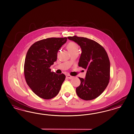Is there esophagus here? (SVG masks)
Segmentation results:
<instances>
[{
	"instance_id": "1",
	"label": "esophagus",
	"mask_w": 134,
	"mask_h": 134,
	"mask_svg": "<svg viewBox=\"0 0 134 134\" xmlns=\"http://www.w3.org/2000/svg\"><path fill=\"white\" fill-rule=\"evenodd\" d=\"M66 77H67L69 79H72L73 78V77L71 76V75H69V74L66 75Z\"/></svg>"
}]
</instances>
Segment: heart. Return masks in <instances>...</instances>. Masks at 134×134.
Wrapping results in <instances>:
<instances>
[{
  "label": "heart",
  "mask_w": 134,
  "mask_h": 134,
  "mask_svg": "<svg viewBox=\"0 0 134 134\" xmlns=\"http://www.w3.org/2000/svg\"><path fill=\"white\" fill-rule=\"evenodd\" d=\"M68 47L69 51L74 50H78L79 46L76 43L74 42H70L68 45Z\"/></svg>",
  "instance_id": "obj_1"
}]
</instances>
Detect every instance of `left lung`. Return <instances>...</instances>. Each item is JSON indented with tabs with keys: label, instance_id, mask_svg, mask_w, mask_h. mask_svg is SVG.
<instances>
[{
	"label": "left lung",
	"instance_id": "8db88e82",
	"mask_svg": "<svg viewBox=\"0 0 134 134\" xmlns=\"http://www.w3.org/2000/svg\"><path fill=\"white\" fill-rule=\"evenodd\" d=\"M80 46L82 53L78 65L87 69L85 79L79 78L81 84L77 94L85 100L94 99L104 91L109 83L110 63L106 50L100 44L84 37H68Z\"/></svg>",
	"mask_w": 134,
	"mask_h": 134
}]
</instances>
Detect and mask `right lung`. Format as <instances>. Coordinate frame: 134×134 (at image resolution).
I'll return each instance as SVG.
<instances>
[{"mask_svg":"<svg viewBox=\"0 0 134 134\" xmlns=\"http://www.w3.org/2000/svg\"><path fill=\"white\" fill-rule=\"evenodd\" d=\"M67 38H50L33 44L27 51L24 65L25 80L38 97L50 99L57 95L65 80L62 73L51 71L50 67L57 60V53Z\"/></svg>","mask_w":134,"mask_h":134,"instance_id":"right-lung-1","label":"right lung"}]
</instances>
